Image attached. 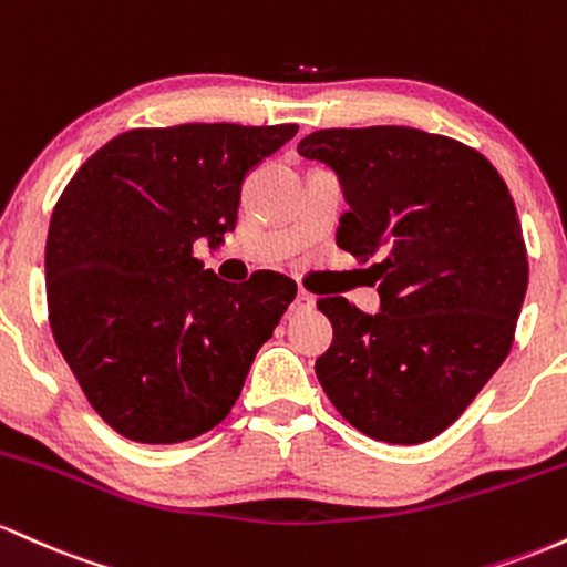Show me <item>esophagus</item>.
I'll return each instance as SVG.
<instances>
[{
	"label": "esophagus",
	"mask_w": 567,
	"mask_h": 567,
	"mask_svg": "<svg viewBox=\"0 0 567 567\" xmlns=\"http://www.w3.org/2000/svg\"><path fill=\"white\" fill-rule=\"evenodd\" d=\"M313 305H316V297L308 295L305 289H300V291H297L295 302H291V310H295V313H305V310H310Z\"/></svg>",
	"instance_id": "esophagus-1"
}]
</instances>
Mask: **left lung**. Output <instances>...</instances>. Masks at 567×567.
Instances as JSON below:
<instances>
[{
    "label": "left lung",
    "instance_id": "obj_1",
    "mask_svg": "<svg viewBox=\"0 0 567 567\" xmlns=\"http://www.w3.org/2000/svg\"><path fill=\"white\" fill-rule=\"evenodd\" d=\"M297 150L340 182V249L383 257L369 267L378 313L346 297L316 302L334 329L318 383L361 434L429 442L512 348L527 254L506 182L472 146L404 125L316 131Z\"/></svg>",
    "mask_w": 567,
    "mask_h": 567
}]
</instances>
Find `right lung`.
Wrapping results in <instances>:
<instances>
[{
	"instance_id": "right-lung-1",
	"label": "right lung",
	"mask_w": 567,
	"mask_h": 567,
	"mask_svg": "<svg viewBox=\"0 0 567 567\" xmlns=\"http://www.w3.org/2000/svg\"><path fill=\"white\" fill-rule=\"evenodd\" d=\"M297 125L128 131L74 174L50 219L44 284L55 346L117 434L176 444L221 423L297 284L221 281L193 246L225 244L240 187Z\"/></svg>"
}]
</instances>
